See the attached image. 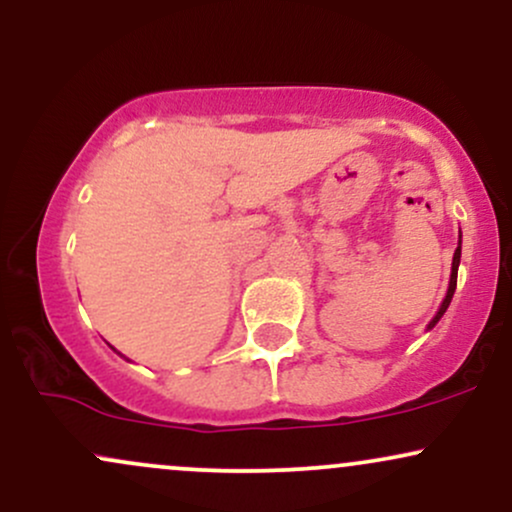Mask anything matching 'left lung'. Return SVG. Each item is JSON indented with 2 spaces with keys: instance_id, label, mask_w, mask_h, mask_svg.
Instances as JSON below:
<instances>
[{
  "instance_id": "8db88e82",
  "label": "left lung",
  "mask_w": 512,
  "mask_h": 512,
  "mask_svg": "<svg viewBox=\"0 0 512 512\" xmlns=\"http://www.w3.org/2000/svg\"><path fill=\"white\" fill-rule=\"evenodd\" d=\"M460 255H462V236H460V245H457L455 255H452V272H450L448 293H445V298H443V303H440L436 317H433V320L428 322V330H431V327H436V322L440 320V317H443V313H445V310H448V305L452 301V293H455V286H457V267H460Z\"/></svg>"
}]
</instances>
